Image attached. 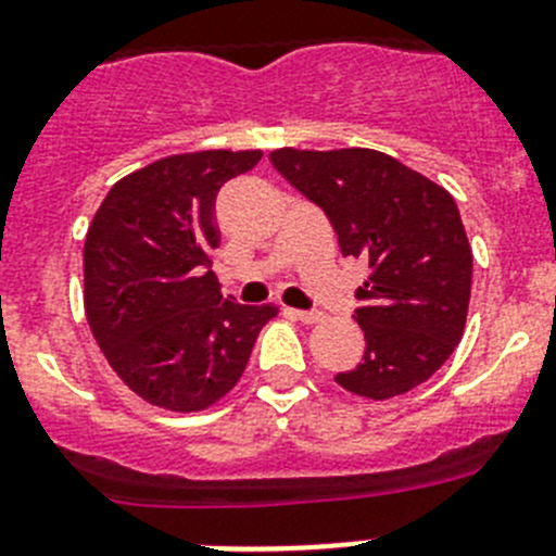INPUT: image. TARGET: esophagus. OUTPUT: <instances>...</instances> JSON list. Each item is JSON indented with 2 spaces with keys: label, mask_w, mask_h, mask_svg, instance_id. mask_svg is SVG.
I'll return each mask as SVG.
<instances>
[{
  "label": "esophagus",
  "mask_w": 556,
  "mask_h": 556,
  "mask_svg": "<svg viewBox=\"0 0 556 556\" xmlns=\"http://www.w3.org/2000/svg\"><path fill=\"white\" fill-rule=\"evenodd\" d=\"M287 314L292 316V319L303 321V325H316V321L325 319V314H319V311H294V308H287Z\"/></svg>",
  "instance_id": "obj_1"
}]
</instances>
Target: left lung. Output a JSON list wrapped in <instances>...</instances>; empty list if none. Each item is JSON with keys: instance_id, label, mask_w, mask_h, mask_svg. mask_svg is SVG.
I'll return each mask as SVG.
<instances>
[{"instance_id": "1", "label": "left lung", "mask_w": 556, "mask_h": 556, "mask_svg": "<svg viewBox=\"0 0 556 556\" xmlns=\"http://www.w3.org/2000/svg\"><path fill=\"white\" fill-rule=\"evenodd\" d=\"M269 161L325 210L343 256L371 267L354 316L366 336L363 363L336 382L384 401L431 379L462 341L472 292V248L453 195L366 147H281Z\"/></svg>"}]
</instances>
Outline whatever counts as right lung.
Instances as JSON below:
<instances>
[{
    "instance_id": "1",
    "label": "right lung",
    "mask_w": 556,
    "mask_h": 556,
    "mask_svg": "<svg viewBox=\"0 0 556 556\" xmlns=\"http://www.w3.org/2000/svg\"><path fill=\"white\" fill-rule=\"evenodd\" d=\"M262 150L168 155L123 177L84 240V311L114 374L147 404L202 412L248 366L278 308L220 294L215 195L251 172Z\"/></svg>"
}]
</instances>
